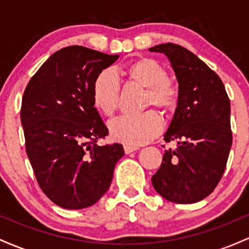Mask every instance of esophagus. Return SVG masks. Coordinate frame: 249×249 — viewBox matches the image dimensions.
I'll list each match as a JSON object with an SVG mask.
<instances>
[{
    "instance_id": "34e87169",
    "label": "esophagus",
    "mask_w": 249,
    "mask_h": 249,
    "mask_svg": "<svg viewBox=\"0 0 249 249\" xmlns=\"http://www.w3.org/2000/svg\"><path fill=\"white\" fill-rule=\"evenodd\" d=\"M137 150H138V147L130 146V145H124V151H125V153H126V154L131 153V152H134V151H137Z\"/></svg>"
}]
</instances>
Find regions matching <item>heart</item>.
Instances as JSON below:
<instances>
[{
    "label": "heart",
    "instance_id": "heart-1",
    "mask_svg": "<svg viewBox=\"0 0 249 249\" xmlns=\"http://www.w3.org/2000/svg\"><path fill=\"white\" fill-rule=\"evenodd\" d=\"M130 82L146 89L144 107L154 105L164 112L172 111L178 103V89L168 79L166 69L152 58L137 59L124 69ZM121 84L111 70H103L92 85V101L105 116H112L118 107ZM162 130L158 112L148 110L142 115L123 116L110 124L113 139L124 144L139 146L156 138Z\"/></svg>",
    "mask_w": 249,
    "mask_h": 249
}]
</instances>
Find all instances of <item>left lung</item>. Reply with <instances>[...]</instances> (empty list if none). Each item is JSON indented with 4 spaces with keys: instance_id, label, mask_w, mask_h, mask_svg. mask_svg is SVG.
Masks as SVG:
<instances>
[{
    "instance_id": "obj_1",
    "label": "left lung",
    "mask_w": 249,
    "mask_h": 249,
    "mask_svg": "<svg viewBox=\"0 0 249 249\" xmlns=\"http://www.w3.org/2000/svg\"><path fill=\"white\" fill-rule=\"evenodd\" d=\"M170 59L179 83L178 105L164 141L178 142L166 150L152 185L177 204L205 199L219 184L232 146L231 104L224 83L201 59L181 45L150 48Z\"/></svg>"
}]
</instances>
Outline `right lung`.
<instances>
[{"label": "right lung", "instance_id": "obj_1", "mask_svg": "<svg viewBox=\"0 0 249 249\" xmlns=\"http://www.w3.org/2000/svg\"><path fill=\"white\" fill-rule=\"evenodd\" d=\"M118 55L71 45L31 77L21 107L25 151L41 190L57 206L81 210L110 187L122 144L97 145L108 130L92 101V85Z\"/></svg>", "mask_w": 249, "mask_h": 249}]
</instances>
